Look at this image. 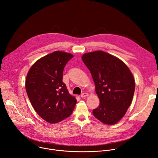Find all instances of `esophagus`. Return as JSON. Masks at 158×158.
<instances>
[{"mask_svg": "<svg viewBox=\"0 0 158 158\" xmlns=\"http://www.w3.org/2000/svg\"><path fill=\"white\" fill-rule=\"evenodd\" d=\"M88 96H89V94L87 93H85V92H84V93H82L81 94V98H85V97H87Z\"/></svg>", "mask_w": 158, "mask_h": 158, "instance_id": "1", "label": "esophagus"}]
</instances>
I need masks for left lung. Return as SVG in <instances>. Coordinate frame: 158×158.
Masks as SVG:
<instances>
[{
	"label": "left lung",
	"mask_w": 158,
	"mask_h": 158,
	"mask_svg": "<svg viewBox=\"0 0 158 158\" xmlns=\"http://www.w3.org/2000/svg\"><path fill=\"white\" fill-rule=\"evenodd\" d=\"M83 62L90 71L99 99L94 116L108 125L117 124L126 114L133 98L135 81L126 64L103 51L84 53Z\"/></svg>",
	"instance_id": "1"
}]
</instances>
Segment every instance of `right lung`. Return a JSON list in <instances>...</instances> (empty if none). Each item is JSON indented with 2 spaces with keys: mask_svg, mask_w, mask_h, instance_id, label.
<instances>
[{
  "mask_svg": "<svg viewBox=\"0 0 158 158\" xmlns=\"http://www.w3.org/2000/svg\"><path fill=\"white\" fill-rule=\"evenodd\" d=\"M73 55L55 51L37 60L28 71L25 89L31 103L43 119L50 124L68 117L77 103L62 82L63 70Z\"/></svg>",
  "mask_w": 158,
  "mask_h": 158,
  "instance_id": "right-lung-1",
  "label": "right lung"
}]
</instances>
